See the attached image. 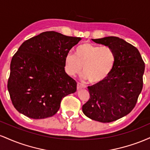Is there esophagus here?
I'll list each match as a JSON object with an SVG mask.
<instances>
[{"mask_svg": "<svg viewBox=\"0 0 150 150\" xmlns=\"http://www.w3.org/2000/svg\"><path fill=\"white\" fill-rule=\"evenodd\" d=\"M85 86L83 85V84L80 83V82H77V89H80L82 88H85Z\"/></svg>", "mask_w": 150, "mask_h": 150, "instance_id": "1", "label": "esophagus"}]
</instances>
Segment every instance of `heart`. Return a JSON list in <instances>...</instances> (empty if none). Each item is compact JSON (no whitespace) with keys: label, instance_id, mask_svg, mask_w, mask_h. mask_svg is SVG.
I'll use <instances>...</instances> for the list:
<instances>
[{"label":"heart","instance_id":"1","mask_svg":"<svg viewBox=\"0 0 150 150\" xmlns=\"http://www.w3.org/2000/svg\"><path fill=\"white\" fill-rule=\"evenodd\" d=\"M115 63L116 54L109 46L84 43L75 49V54L66 55L65 68L68 75L74 76L83 66V77L92 83H98L110 75Z\"/></svg>","mask_w":150,"mask_h":150}]
</instances>
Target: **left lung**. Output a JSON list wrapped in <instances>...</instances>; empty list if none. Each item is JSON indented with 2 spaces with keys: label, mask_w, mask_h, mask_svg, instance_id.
Here are the masks:
<instances>
[{
  "label": "left lung",
  "mask_w": 150,
  "mask_h": 150,
  "mask_svg": "<svg viewBox=\"0 0 150 150\" xmlns=\"http://www.w3.org/2000/svg\"><path fill=\"white\" fill-rule=\"evenodd\" d=\"M109 46L116 54L110 75L88 87L89 99L82 111L92 120L110 123L126 116L135 107L143 85L144 63L137 48L116 37L92 39Z\"/></svg>",
  "instance_id": "obj_1"
}]
</instances>
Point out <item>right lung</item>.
I'll use <instances>...</instances> for the list:
<instances>
[{
  "instance_id": "obj_1",
  "label": "right lung",
  "mask_w": 150,
  "mask_h": 150,
  "mask_svg": "<svg viewBox=\"0 0 150 150\" xmlns=\"http://www.w3.org/2000/svg\"><path fill=\"white\" fill-rule=\"evenodd\" d=\"M81 39L50 31L22 43L12 58L8 82L17 111L34 119L49 118L63 97L76 92L77 82L65 71V58Z\"/></svg>"
}]
</instances>
